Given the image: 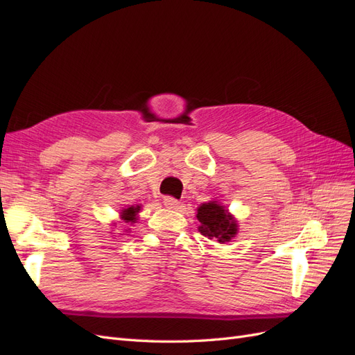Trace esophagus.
Returning a JSON list of instances; mask_svg holds the SVG:
<instances>
[{
  "instance_id": "1",
  "label": "esophagus",
  "mask_w": 355,
  "mask_h": 355,
  "mask_svg": "<svg viewBox=\"0 0 355 355\" xmlns=\"http://www.w3.org/2000/svg\"><path fill=\"white\" fill-rule=\"evenodd\" d=\"M163 202H164V206L167 207V209H178L179 207V201L176 200V198H173V197H164L163 198Z\"/></svg>"
}]
</instances>
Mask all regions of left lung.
<instances>
[{
  "mask_svg": "<svg viewBox=\"0 0 355 355\" xmlns=\"http://www.w3.org/2000/svg\"><path fill=\"white\" fill-rule=\"evenodd\" d=\"M197 219L200 222L198 231L220 244L231 241L239 232L237 220L218 201L202 202L197 209Z\"/></svg>",
  "mask_w": 355,
  "mask_h": 355,
  "instance_id": "1",
  "label": "left lung"
}]
</instances>
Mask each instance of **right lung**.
<instances>
[{
    "instance_id": "add662e5",
    "label": "right lung",
    "mask_w": 355,
    "mask_h": 355,
    "mask_svg": "<svg viewBox=\"0 0 355 355\" xmlns=\"http://www.w3.org/2000/svg\"><path fill=\"white\" fill-rule=\"evenodd\" d=\"M141 211V206H130L121 210V219L127 223H135L137 220V213Z\"/></svg>"
}]
</instances>
